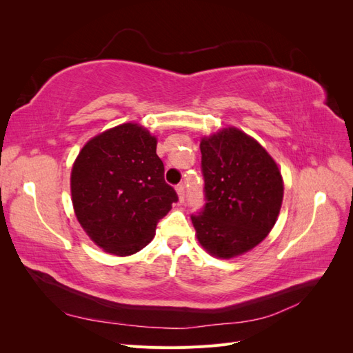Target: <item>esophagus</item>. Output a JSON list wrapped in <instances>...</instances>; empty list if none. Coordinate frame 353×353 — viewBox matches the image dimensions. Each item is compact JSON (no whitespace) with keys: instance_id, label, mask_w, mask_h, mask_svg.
Returning a JSON list of instances; mask_svg holds the SVG:
<instances>
[{"instance_id":"34e87169","label":"esophagus","mask_w":353,"mask_h":353,"mask_svg":"<svg viewBox=\"0 0 353 353\" xmlns=\"http://www.w3.org/2000/svg\"><path fill=\"white\" fill-rule=\"evenodd\" d=\"M175 190H176V194H178V200H179L181 205H183V203H184V197H185V194H184V185L179 184V185H176Z\"/></svg>"}]
</instances>
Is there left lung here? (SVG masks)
Returning <instances> with one entry per match:
<instances>
[{
    "instance_id": "1",
    "label": "left lung",
    "mask_w": 353,
    "mask_h": 353,
    "mask_svg": "<svg viewBox=\"0 0 353 353\" xmlns=\"http://www.w3.org/2000/svg\"><path fill=\"white\" fill-rule=\"evenodd\" d=\"M206 206L191 216L201 248L231 259L252 250L274 228L284 196L281 170L253 137L236 126L200 138Z\"/></svg>"
}]
</instances>
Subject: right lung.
<instances>
[{
  "mask_svg": "<svg viewBox=\"0 0 353 353\" xmlns=\"http://www.w3.org/2000/svg\"><path fill=\"white\" fill-rule=\"evenodd\" d=\"M156 147L157 138L147 128L128 122L92 137L74 159V216L105 253L123 258L140 252L178 200L165 183Z\"/></svg>",
  "mask_w": 353,
  "mask_h": 353,
  "instance_id": "add662e5",
  "label": "right lung"
}]
</instances>
